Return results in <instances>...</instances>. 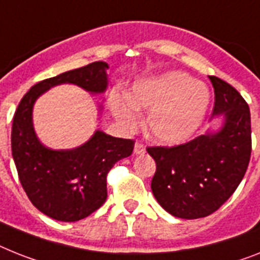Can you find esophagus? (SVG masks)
Segmentation results:
<instances>
[{"label":"esophagus","instance_id":"1","mask_svg":"<svg viewBox=\"0 0 260 260\" xmlns=\"http://www.w3.org/2000/svg\"><path fill=\"white\" fill-rule=\"evenodd\" d=\"M134 153L135 154H145L146 153L145 145H143V143H141V142H135Z\"/></svg>","mask_w":260,"mask_h":260}]
</instances>
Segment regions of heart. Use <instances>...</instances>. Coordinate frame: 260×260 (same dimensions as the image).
Wrapping results in <instances>:
<instances>
[{
  "mask_svg": "<svg viewBox=\"0 0 260 260\" xmlns=\"http://www.w3.org/2000/svg\"><path fill=\"white\" fill-rule=\"evenodd\" d=\"M110 104L115 117L127 127L138 122L137 109L150 110V135L164 145H179L201 125L209 90L186 73L170 72L135 83L128 100L111 94Z\"/></svg>",
  "mask_w": 260,
  "mask_h": 260,
  "instance_id": "1",
  "label": "heart"
}]
</instances>
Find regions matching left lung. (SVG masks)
I'll return each mask as SVG.
<instances>
[{"label":"left lung","instance_id":"8db88e82","mask_svg":"<svg viewBox=\"0 0 260 260\" xmlns=\"http://www.w3.org/2000/svg\"><path fill=\"white\" fill-rule=\"evenodd\" d=\"M209 78L215 94L212 114L224 117L219 132L173 147H147L156 164L154 197L167 212L182 219L203 218L219 209L237 190L250 162L247 102L230 83Z\"/></svg>","mask_w":260,"mask_h":260}]
</instances>
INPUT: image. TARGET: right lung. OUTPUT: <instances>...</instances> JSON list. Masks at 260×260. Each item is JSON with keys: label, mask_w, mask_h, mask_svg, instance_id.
<instances>
[{"label": "right lung", "mask_w": 260, "mask_h": 260, "mask_svg": "<svg viewBox=\"0 0 260 260\" xmlns=\"http://www.w3.org/2000/svg\"><path fill=\"white\" fill-rule=\"evenodd\" d=\"M106 69V62H93L36 83L23 95L13 118L12 154L19 182L30 202L55 220L77 222L104 205L107 173L118 160L132 155L134 141L96 130L77 149H48L34 133V102L46 90L61 83H73L93 94L104 93Z\"/></svg>", "instance_id": "obj_1"}]
</instances>
